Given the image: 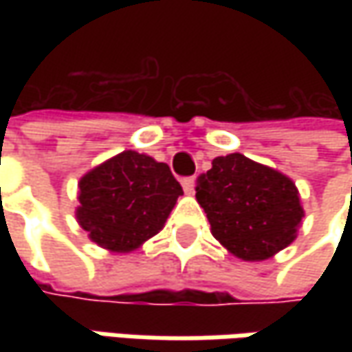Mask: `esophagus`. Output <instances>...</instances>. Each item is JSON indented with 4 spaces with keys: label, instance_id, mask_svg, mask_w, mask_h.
I'll return each mask as SVG.
<instances>
[{
    "label": "esophagus",
    "instance_id": "obj_1",
    "mask_svg": "<svg viewBox=\"0 0 352 352\" xmlns=\"http://www.w3.org/2000/svg\"><path fill=\"white\" fill-rule=\"evenodd\" d=\"M182 188L186 194H194V188H196V180L192 178V176H188V178H182Z\"/></svg>",
    "mask_w": 352,
    "mask_h": 352
}]
</instances>
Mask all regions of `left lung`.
I'll use <instances>...</instances> for the list:
<instances>
[{
    "instance_id": "1",
    "label": "left lung",
    "mask_w": 352,
    "mask_h": 352,
    "mask_svg": "<svg viewBox=\"0 0 352 352\" xmlns=\"http://www.w3.org/2000/svg\"><path fill=\"white\" fill-rule=\"evenodd\" d=\"M196 197L213 236L243 261H264L296 239L304 210L290 178L247 156H217Z\"/></svg>"
}]
</instances>
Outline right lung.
<instances>
[{
	"label": "right lung",
	"instance_id": "add662e5",
	"mask_svg": "<svg viewBox=\"0 0 352 352\" xmlns=\"http://www.w3.org/2000/svg\"><path fill=\"white\" fill-rule=\"evenodd\" d=\"M182 194L168 164L125 151L80 180L76 215L94 243L129 252L162 229Z\"/></svg>",
	"mask_w": 352,
	"mask_h": 352
}]
</instances>
